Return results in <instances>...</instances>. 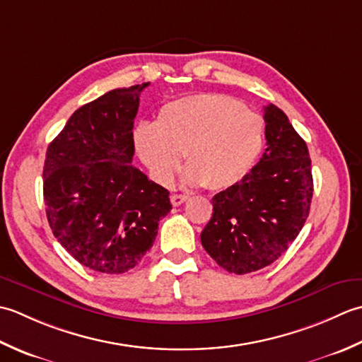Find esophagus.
I'll list each match as a JSON object with an SVG mask.
<instances>
[{"instance_id":"esophagus-1","label":"esophagus","mask_w":362,"mask_h":362,"mask_svg":"<svg viewBox=\"0 0 362 362\" xmlns=\"http://www.w3.org/2000/svg\"><path fill=\"white\" fill-rule=\"evenodd\" d=\"M187 195H181V194H175L170 197V202L173 206H181L184 202H187Z\"/></svg>"}]
</instances>
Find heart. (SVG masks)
I'll list each match as a JSON object with an SVG mask.
<instances>
[{
    "mask_svg": "<svg viewBox=\"0 0 362 362\" xmlns=\"http://www.w3.org/2000/svg\"><path fill=\"white\" fill-rule=\"evenodd\" d=\"M264 142L262 117L218 93L167 103L156 123H140L134 131L139 158L162 186L173 184L186 154L189 184L230 189L255 167Z\"/></svg>",
    "mask_w": 362,
    "mask_h": 362,
    "instance_id": "obj_1",
    "label": "heart"
}]
</instances>
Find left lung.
Masks as SVG:
<instances>
[{
	"label": "left lung",
	"instance_id": "8db88e82",
	"mask_svg": "<svg viewBox=\"0 0 362 362\" xmlns=\"http://www.w3.org/2000/svg\"><path fill=\"white\" fill-rule=\"evenodd\" d=\"M261 160L235 186L212 198V218L202 243L220 267L245 275L267 267L297 238L309 216L313 173L308 146L287 115L264 107Z\"/></svg>",
	"mask_w": 362,
	"mask_h": 362
}]
</instances>
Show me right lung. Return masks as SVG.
Masks as SVG:
<instances>
[{"label": "right lung", "mask_w": 362, "mask_h": 362, "mask_svg": "<svg viewBox=\"0 0 362 362\" xmlns=\"http://www.w3.org/2000/svg\"><path fill=\"white\" fill-rule=\"evenodd\" d=\"M148 84L115 88L79 107L47 150L51 231L79 264L101 274L134 269L172 209L168 190L132 165V128Z\"/></svg>", "instance_id": "add662e5"}]
</instances>
